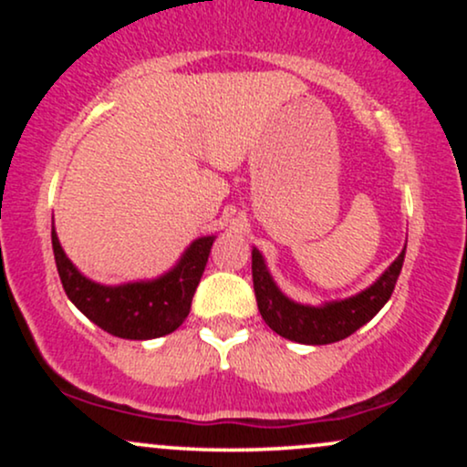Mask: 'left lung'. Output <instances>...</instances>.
Segmentation results:
<instances>
[{"mask_svg": "<svg viewBox=\"0 0 467 467\" xmlns=\"http://www.w3.org/2000/svg\"><path fill=\"white\" fill-rule=\"evenodd\" d=\"M404 254L406 250H401V254L384 270V275L356 296L312 307V305L289 301L267 272L264 254L252 248V283H254L256 305L265 325L287 340L301 345H331L345 340L387 305L404 265Z\"/></svg>", "mask_w": 467, "mask_h": 467, "instance_id": "1", "label": "left lung"}]
</instances>
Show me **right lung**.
Masks as SVG:
<instances>
[{"label":"right lung","mask_w":467,"mask_h":467,"mask_svg":"<svg viewBox=\"0 0 467 467\" xmlns=\"http://www.w3.org/2000/svg\"><path fill=\"white\" fill-rule=\"evenodd\" d=\"M213 241V234L192 241L178 265L153 281L100 285L74 267L52 226V250L67 298L107 334L127 340H151L171 334L184 323Z\"/></svg>","instance_id":"add662e5"}]
</instances>
